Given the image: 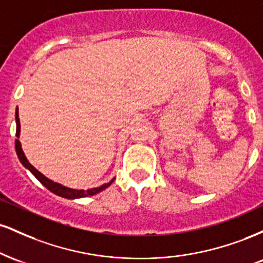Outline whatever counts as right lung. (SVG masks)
<instances>
[{"mask_svg":"<svg viewBox=\"0 0 263 263\" xmlns=\"http://www.w3.org/2000/svg\"><path fill=\"white\" fill-rule=\"evenodd\" d=\"M16 123H17V129H16V136L17 137H20V129H21V123H20V117H18V108L16 111ZM14 144H16V152H17V156L18 158H20L21 163H22L23 165H25L26 168H28L29 171L32 172V174L37 179L41 182L43 185L45 186L47 189H49L50 192L54 193V194L59 195V197H63V198H66V199H77V198H85V197H91L93 194H98V193L102 192L104 189H106L108 185H111V183L114 182L112 180H110L107 184H104V185L99 186V188H93V189H87V190H77V189H70V188H66V186H63L60 185L58 183H54L52 182L50 179H48V178H45L43 174L39 173V172L35 170L34 167L27 161L25 153H23L22 151V147H21V142L16 140L14 142Z\"/></svg>","mask_w":263,"mask_h":263,"instance_id":"obj_1","label":"right lung"}]
</instances>
